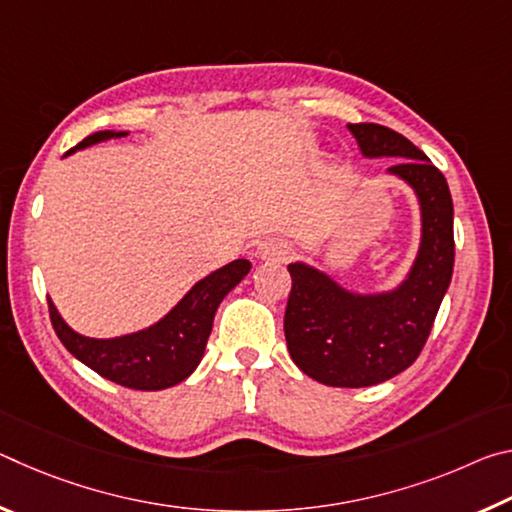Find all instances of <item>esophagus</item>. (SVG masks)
Here are the masks:
<instances>
[{"label":"esophagus","mask_w":512,"mask_h":512,"mask_svg":"<svg viewBox=\"0 0 512 512\" xmlns=\"http://www.w3.org/2000/svg\"><path fill=\"white\" fill-rule=\"evenodd\" d=\"M257 255L266 262H284L291 255V248L282 239H266L259 244Z\"/></svg>","instance_id":"1"}]
</instances>
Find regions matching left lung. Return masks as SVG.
Segmentation results:
<instances>
[{"mask_svg": "<svg viewBox=\"0 0 512 512\" xmlns=\"http://www.w3.org/2000/svg\"><path fill=\"white\" fill-rule=\"evenodd\" d=\"M366 158H397L388 173L418 194L422 244L400 289L357 296L305 264H289L284 336L296 366L327 386L361 388L400 375L420 357L452 282L454 205L443 173L404 135L348 124Z\"/></svg>", "mask_w": 512, "mask_h": 512, "instance_id": "8db88e82", "label": "left lung"}]
</instances>
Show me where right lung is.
I'll return each instance as SVG.
<instances>
[{
    "instance_id": "obj_1",
    "label": "right lung",
    "mask_w": 512,
    "mask_h": 512,
    "mask_svg": "<svg viewBox=\"0 0 512 512\" xmlns=\"http://www.w3.org/2000/svg\"><path fill=\"white\" fill-rule=\"evenodd\" d=\"M124 135L126 133L99 131L85 137L81 144L69 149L67 155L90 144ZM248 271V259H235L194 284L192 291L160 323L142 332L117 336V339H88V336L76 334L58 316L51 300L49 318L60 343L101 377L119 386L135 388V391H162V388L180 384L196 370L210 339L216 309Z\"/></svg>"
}]
</instances>
